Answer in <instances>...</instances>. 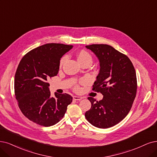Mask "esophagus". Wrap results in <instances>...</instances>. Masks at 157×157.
<instances>
[{"label": "esophagus", "instance_id": "obj_1", "mask_svg": "<svg viewBox=\"0 0 157 157\" xmlns=\"http://www.w3.org/2000/svg\"><path fill=\"white\" fill-rule=\"evenodd\" d=\"M83 97H81V96H73V99L74 100H81L83 99Z\"/></svg>", "mask_w": 157, "mask_h": 157}]
</instances>
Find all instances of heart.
I'll return each instance as SVG.
<instances>
[{
  "label": "heart",
  "mask_w": 157,
  "mask_h": 157,
  "mask_svg": "<svg viewBox=\"0 0 157 157\" xmlns=\"http://www.w3.org/2000/svg\"><path fill=\"white\" fill-rule=\"evenodd\" d=\"M76 57H77V60L80 65H82V64L85 63H90L92 64V57L89 52L85 51V50H81V51L78 52L76 53ZM66 60H67L66 56H63L61 58L60 61H59V67L60 68H61L64 64H65ZM74 90H78L79 86L78 85L75 86L74 87Z\"/></svg>",
  "instance_id": "1"
}]
</instances>
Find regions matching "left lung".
<instances>
[{"mask_svg":"<svg viewBox=\"0 0 157 157\" xmlns=\"http://www.w3.org/2000/svg\"><path fill=\"white\" fill-rule=\"evenodd\" d=\"M100 61V72L92 90L103 96L100 101L89 97L91 108L85 114L89 122L106 129L118 124L129 113L136 94L135 69L129 58L108 44H91Z\"/></svg>","mask_w":157,"mask_h":157,"instance_id":"left-lung-1","label":"left lung"}]
</instances>
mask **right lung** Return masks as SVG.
<instances>
[{
  "label": "right lung",
  "instance_id": "add662e5",
  "mask_svg": "<svg viewBox=\"0 0 157 157\" xmlns=\"http://www.w3.org/2000/svg\"><path fill=\"white\" fill-rule=\"evenodd\" d=\"M72 45L48 43L34 48L23 56L15 72L14 89L21 112L33 122L49 127L65 115L72 101L68 94L50 96V78L59 72L61 57Z\"/></svg>",
  "mask_w": 157,
  "mask_h": 157
}]
</instances>
